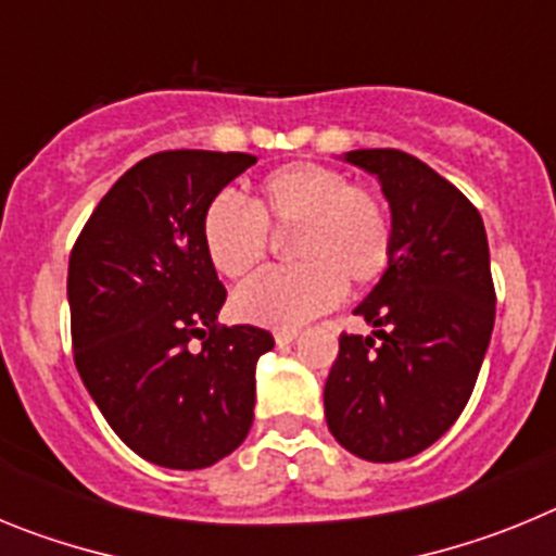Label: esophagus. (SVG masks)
<instances>
[{
    "label": "esophagus",
    "mask_w": 556,
    "mask_h": 556,
    "mask_svg": "<svg viewBox=\"0 0 556 556\" xmlns=\"http://www.w3.org/2000/svg\"><path fill=\"white\" fill-rule=\"evenodd\" d=\"M294 339H298V328H278V331H275V342H278V345H289Z\"/></svg>",
    "instance_id": "34e87169"
}]
</instances>
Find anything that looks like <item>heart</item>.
<instances>
[{"label":"heart","mask_w":556,"mask_h":556,"mask_svg":"<svg viewBox=\"0 0 556 556\" xmlns=\"http://www.w3.org/2000/svg\"><path fill=\"white\" fill-rule=\"evenodd\" d=\"M294 230L292 267L267 269L236 289L233 312L248 323L298 328L337 306L345 281L367 287L392 258V219L376 191L323 164H287L258 184L250 208L217 194L200 217L211 267L244 278L267 258L269 231Z\"/></svg>","instance_id":"1"}]
</instances>
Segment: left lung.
Instances as JSON below:
<instances>
[{
  "label": "left lung",
  "instance_id": "1",
  "mask_svg": "<svg viewBox=\"0 0 556 556\" xmlns=\"http://www.w3.org/2000/svg\"><path fill=\"white\" fill-rule=\"evenodd\" d=\"M392 214V258L358 303L370 337L342 333L326 381L337 443L367 462L409 459L468 404L495 323L484 223L454 184L401 150H351Z\"/></svg>",
  "mask_w": 556,
  "mask_h": 556
}]
</instances>
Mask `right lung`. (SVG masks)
I'll use <instances>...</instances> for the list:
<instances>
[{
  "label": "right lung",
  "instance_id": "obj_1",
  "mask_svg": "<svg viewBox=\"0 0 556 556\" xmlns=\"http://www.w3.org/2000/svg\"><path fill=\"white\" fill-rule=\"evenodd\" d=\"M253 164L155 152L111 186L68 258L77 372L122 443L161 468H208L253 426L255 362L275 339L217 326L225 287L200 242L205 205Z\"/></svg>",
  "mask_w": 556,
  "mask_h": 556
}]
</instances>
